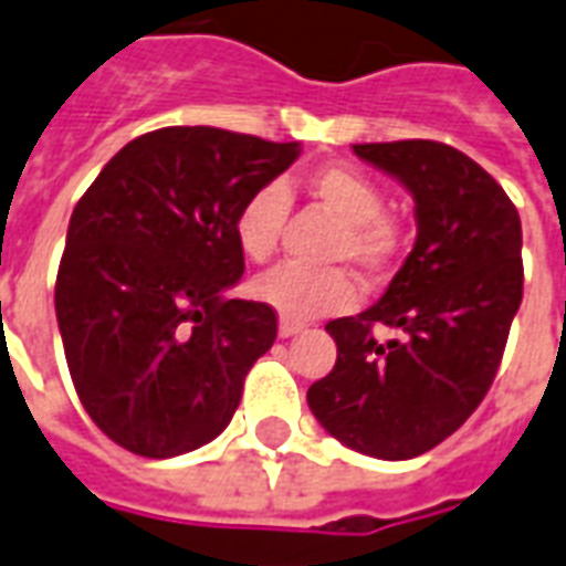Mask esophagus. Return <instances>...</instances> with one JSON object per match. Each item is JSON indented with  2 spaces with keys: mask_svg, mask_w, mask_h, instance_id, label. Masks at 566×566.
<instances>
[{
  "mask_svg": "<svg viewBox=\"0 0 566 566\" xmlns=\"http://www.w3.org/2000/svg\"><path fill=\"white\" fill-rule=\"evenodd\" d=\"M280 337L289 339V337H295V334H301L304 331V325L301 322H289V318H280Z\"/></svg>",
  "mask_w": 566,
  "mask_h": 566,
  "instance_id": "34e87169",
  "label": "esophagus"
}]
</instances>
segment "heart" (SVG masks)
Masks as SVG:
<instances>
[{"label": "heart", "instance_id": "b5f03b06", "mask_svg": "<svg viewBox=\"0 0 566 566\" xmlns=\"http://www.w3.org/2000/svg\"><path fill=\"white\" fill-rule=\"evenodd\" d=\"M304 190L343 223L331 259L352 262L367 277H379L385 268H390L402 248V229L385 214V193L373 178L348 167H318L304 178ZM286 208V193L274 185L259 187L256 193L241 202L232 220V235L248 262H268L274 256ZM250 292L289 322L343 313L358 298L352 277L337 268H271L250 283Z\"/></svg>", "mask_w": 566, "mask_h": 566}]
</instances>
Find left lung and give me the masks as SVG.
Returning <instances> with one entry per match:
<instances>
[{
	"label": "left lung",
	"instance_id": "8db88e82",
	"mask_svg": "<svg viewBox=\"0 0 566 566\" xmlns=\"http://www.w3.org/2000/svg\"><path fill=\"white\" fill-rule=\"evenodd\" d=\"M352 151L409 190L418 238L373 307L325 325L337 364L310 385L307 402L346 448L411 460L457 432L499 373L522 304L520 211L486 169L444 143ZM376 324L400 339L379 344Z\"/></svg>",
	"mask_w": 566,
	"mask_h": 566
}]
</instances>
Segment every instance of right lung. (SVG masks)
I'll return each mask as SVG.
<instances>
[{
    "instance_id": "1",
    "label": "right lung",
    "mask_w": 566,
    "mask_h": 566,
    "mask_svg": "<svg viewBox=\"0 0 566 566\" xmlns=\"http://www.w3.org/2000/svg\"><path fill=\"white\" fill-rule=\"evenodd\" d=\"M298 155L301 143L160 127L127 143L76 202L59 334L83 409L130 453L169 460L218 439L274 346V310L227 298L244 274L232 220Z\"/></svg>"
}]
</instances>
